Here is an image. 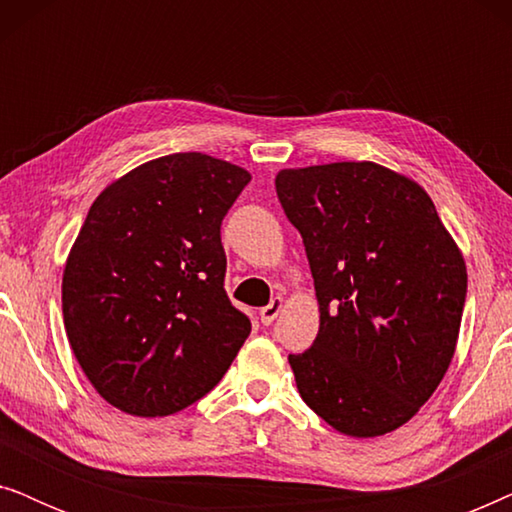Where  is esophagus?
<instances>
[{"instance_id":"1","label":"esophagus","mask_w":512,"mask_h":512,"mask_svg":"<svg viewBox=\"0 0 512 512\" xmlns=\"http://www.w3.org/2000/svg\"><path fill=\"white\" fill-rule=\"evenodd\" d=\"M282 307H284V298L282 296H275L270 300V305H265L263 310H261V324H265V326H270L272 321L277 319V314L282 312Z\"/></svg>"}]
</instances>
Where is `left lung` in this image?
I'll return each instance as SVG.
<instances>
[{
	"label": "left lung",
	"instance_id": "left-lung-1",
	"mask_svg": "<svg viewBox=\"0 0 512 512\" xmlns=\"http://www.w3.org/2000/svg\"><path fill=\"white\" fill-rule=\"evenodd\" d=\"M275 188L319 303L317 340L289 354L300 396L345 436L396 431L450 368L464 254L429 193L370 160L279 170Z\"/></svg>",
	"mask_w": 512,
	"mask_h": 512
}]
</instances>
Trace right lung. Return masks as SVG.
<instances>
[{
	"label": "right lung",
	"instance_id": "1",
	"mask_svg": "<svg viewBox=\"0 0 512 512\" xmlns=\"http://www.w3.org/2000/svg\"><path fill=\"white\" fill-rule=\"evenodd\" d=\"M249 181L228 160L172 153L95 198L62 272V317L76 361L114 408H188L249 338L223 289L221 244L223 216Z\"/></svg>",
	"mask_w": 512,
	"mask_h": 512
}]
</instances>
